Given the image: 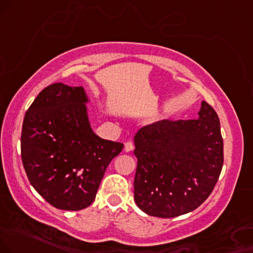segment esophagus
I'll return each instance as SVG.
<instances>
[{"instance_id": "1", "label": "esophagus", "mask_w": 253, "mask_h": 253, "mask_svg": "<svg viewBox=\"0 0 253 253\" xmlns=\"http://www.w3.org/2000/svg\"><path fill=\"white\" fill-rule=\"evenodd\" d=\"M133 148H135V144H133V142H126V145H124V150H126V152L132 151Z\"/></svg>"}]
</instances>
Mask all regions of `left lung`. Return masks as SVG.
I'll return each mask as SVG.
<instances>
[{
    "label": "left lung",
    "mask_w": 253,
    "mask_h": 253,
    "mask_svg": "<svg viewBox=\"0 0 253 253\" xmlns=\"http://www.w3.org/2000/svg\"><path fill=\"white\" fill-rule=\"evenodd\" d=\"M135 202L145 213L172 218L203 204L223 168V138L214 109L202 102L198 117L164 120L135 136Z\"/></svg>",
    "instance_id": "8db88e82"
}]
</instances>
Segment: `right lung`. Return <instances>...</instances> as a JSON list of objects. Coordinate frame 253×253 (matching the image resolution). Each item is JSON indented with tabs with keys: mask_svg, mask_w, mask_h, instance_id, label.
I'll return each mask as SVG.
<instances>
[{
	"mask_svg": "<svg viewBox=\"0 0 253 253\" xmlns=\"http://www.w3.org/2000/svg\"><path fill=\"white\" fill-rule=\"evenodd\" d=\"M82 86L54 83L26 112L22 163L34 189L56 209L79 211L95 201L108 165L122 143L98 137L90 126Z\"/></svg>",
	"mask_w": 253,
	"mask_h": 253,
	"instance_id": "obj_1",
	"label": "right lung"
}]
</instances>
